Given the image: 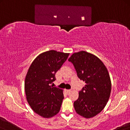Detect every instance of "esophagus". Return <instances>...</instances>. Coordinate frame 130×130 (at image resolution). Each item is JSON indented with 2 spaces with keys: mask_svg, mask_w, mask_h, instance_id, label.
<instances>
[{
  "mask_svg": "<svg viewBox=\"0 0 130 130\" xmlns=\"http://www.w3.org/2000/svg\"><path fill=\"white\" fill-rule=\"evenodd\" d=\"M67 92L68 94H69L70 92H71V90H67Z\"/></svg>",
  "mask_w": 130,
  "mask_h": 130,
  "instance_id": "1",
  "label": "esophagus"
}]
</instances>
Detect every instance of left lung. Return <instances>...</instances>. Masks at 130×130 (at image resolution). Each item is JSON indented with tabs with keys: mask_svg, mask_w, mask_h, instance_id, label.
Here are the masks:
<instances>
[{
	"mask_svg": "<svg viewBox=\"0 0 130 130\" xmlns=\"http://www.w3.org/2000/svg\"><path fill=\"white\" fill-rule=\"evenodd\" d=\"M68 61L86 83L74 102V108L80 116L91 118L104 109L110 97L112 85L108 71L97 57L84 51L74 53Z\"/></svg>",
	"mask_w": 130,
	"mask_h": 130,
	"instance_id": "8db88e82",
	"label": "left lung"
}]
</instances>
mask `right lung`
<instances>
[{
    "label": "right lung",
    "mask_w": 130,
    "mask_h": 130,
    "mask_svg": "<svg viewBox=\"0 0 130 130\" xmlns=\"http://www.w3.org/2000/svg\"><path fill=\"white\" fill-rule=\"evenodd\" d=\"M69 53L50 50L39 55L32 62L25 80L26 100L32 110L44 118H50L60 110L63 90L51 86L55 73Z\"/></svg>",
    "instance_id": "add662e5"
}]
</instances>
